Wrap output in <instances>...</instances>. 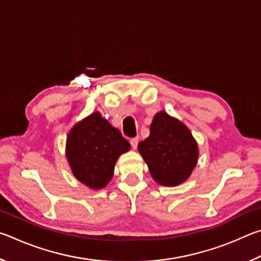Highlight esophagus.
I'll list each match as a JSON object with an SVG mask.
<instances>
[{
  "mask_svg": "<svg viewBox=\"0 0 261 261\" xmlns=\"http://www.w3.org/2000/svg\"><path fill=\"white\" fill-rule=\"evenodd\" d=\"M138 143H139V138H138V137H134V138H131V140H130L131 146L134 147V148L137 147V145H138Z\"/></svg>",
  "mask_w": 261,
  "mask_h": 261,
  "instance_id": "obj_1",
  "label": "esophagus"
}]
</instances>
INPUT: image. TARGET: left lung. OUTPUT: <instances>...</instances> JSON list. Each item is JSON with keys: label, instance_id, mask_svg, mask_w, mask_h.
I'll list each match as a JSON object with an SVG mask.
<instances>
[{"label": "left lung", "instance_id": "left-lung-1", "mask_svg": "<svg viewBox=\"0 0 261 261\" xmlns=\"http://www.w3.org/2000/svg\"><path fill=\"white\" fill-rule=\"evenodd\" d=\"M138 151L152 177L165 187L183 183L197 165L198 146L191 132L165 112L154 116L149 136L138 144Z\"/></svg>", "mask_w": 261, "mask_h": 261}]
</instances>
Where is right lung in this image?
I'll list each match as a JSON object with an SVG mask.
<instances>
[{"instance_id":"1","label":"right lung","mask_w":261,"mask_h":261,"mask_svg":"<svg viewBox=\"0 0 261 261\" xmlns=\"http://www.w3.org/2000/svg\"><path fill=\"white\" fill-rule=\"evenodd\" d=\"M129 149V141L99 113L74 125L67 139V158L72 173L91 189L107 185L118 156Z\"/></svg>"}]
</instances>
